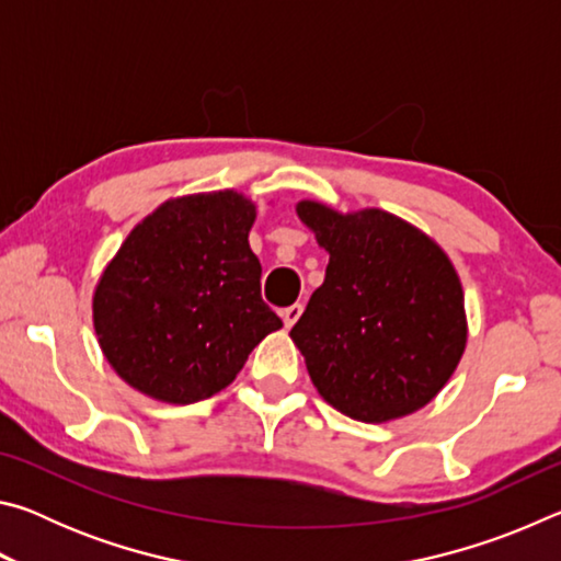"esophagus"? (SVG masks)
<instances>
[{
    "mask_svg": "<svg viewBox=\"0 0 561 561\" xmlns=\"http://www.w3.org/2000/svg\"><path fill=\"white\" fill-rule=\"evenodd\" d=\"M301 311H304V307H301V304H291V307H287V309H282V319H284V327H287V329H291L294 324H297V319L301 317Z\"/></svg>",
    "mask_w": 561,
    "mask_h": 561,
    "instance_id": "esophagus-1",
    "label": "esophagus"
}]
</instances>
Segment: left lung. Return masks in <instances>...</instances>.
<instances>
[{"instance_id": "1", "label": "left lung", "mask_w": 561, "mask_h": 561, "mask_svg": "<svg viewBox=\"0 0 561 561\" xmlns=\"http://www.w3.org/2000/svg\"><path fill=\"white\" fill-rule=\"evenodd\" d=\"M329 252L324 284L291 329L311 383L360 423L428 405L458 368L468 319L458 272L433 237L378 207L297 203Z\"/></svg>"}]
</instances>
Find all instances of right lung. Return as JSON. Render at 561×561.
Segmentation results:
<instances>
[{
    "instance_id": "1",
    "label": "right lung",
    "mask_w": 561,
    "mask_h": 561,
    "mask_svg": "<svg viewBox=\"0 0 561 561\" xmlns=\"http://www.w3.org/2000/svg\"><path fill=\"white\" fill-rule=\"evenodd\" d=\"M257 205L237 190L173 197L146 215L93 289L99 346L123 381L187 405L220 393L260 341L282 329L262 301L250 230Z\"/></svg>"
}]
</instances>
